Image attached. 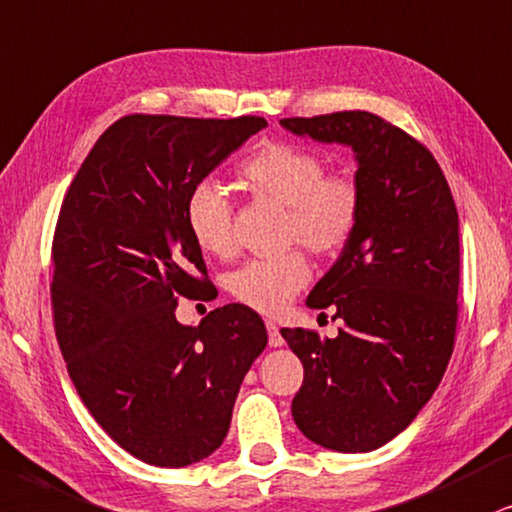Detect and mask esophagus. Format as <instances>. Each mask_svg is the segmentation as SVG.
Wrapping results in <instances>:
<instances>
[{
	"label": "esophagus",
	"mask_w": 512,
	"mask_h": 512,
	"mask_svg": "<svg viewBox=\"0 0 512 512\" xmlns=\"http://www.w3.org/2000/svg\"><path fill=\"white\" fill-rule=\"evenodd\" d=\"M267 333H269V345L271 347H281L283 342V335H281V331H278V326L274 321H267Z\"/></svg>",
	"instance_id": "esophagus-1"
}]
</instances>
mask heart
Instances as JSON below:
<instances>
[{"instance_id": "1", "label": "heart", "mask_w": 512, "mask_h": 512, "mask_svg": "<svg viewBox=\"0 0 512 512\" xmlns=\"http://www.w3.org/2000/svg\"><path fill=\"white\" fill-rule=\"evenodd\" d=\"M245 189L286 205V243H302L316 255L345 248L361 217V189L349 174L326 172V160L312 148L271 141L255 148L238 165ZM184 222L200 250L212 257H231L236 238L231 231V205L212 181H200L184 205ZM309 281V262L302 252L250 260L229 278L238 302L262 314H274Z\"/></svg>"}]
</instances>
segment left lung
Wrapping results in <instances>:
<instances>
[{
  "label": "left lung",
  "instance_id": "8db88e82",
  "mask_svg": "<svg viewBox=\"0 0 512 512\" xmlns=\"http://www.w3.org/2000/svg\"><path fill=\"white\" fill-rule=\"evenodd\" d=\"M281 127L354 151L357 231L307 307H333L335 338L283 328L304 380L293 399L302 435L323 449L366 454L406 430L454 352L458 212L442 167L404 129L366 111L286 118Z\"/></svg>",
  "mask_w": 512,
  "mask_h": 512
}]
</instances>
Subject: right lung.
Masks as SVG:
<instances>
[{
	"label": "right lung",
	"instance_id": "add662e5",
	"mask_svg": "<svg viewBox=\"0 0 512 512\" xmlns=\"http://www.w3.org/2000/svg\"><path fill=\"white\" fill-rule=\"evenodd\" d=\"M262 127L255 115H127L63 198L51 248L58 347L96 423L144 463L184 468L217 451L267 347L264 321L245 304L212 309L198 326L174 316L179 295H210L186 198Z\"/></svg>",
	"mask_w": 512,
	"mask_h": 512
}]
</instances>
